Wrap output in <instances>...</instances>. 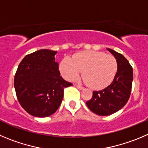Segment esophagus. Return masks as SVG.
Here are the masks:
<instances>
[{"instance_id": "34e87169", "label": "esophagus", "mask_w": 148, "mask_h": 148, "mask_svg": "<svg viewBox=\"0 0 148 148\" xmlns=\"http://www.w3.org/2000/svg\"><path fill=\"white\" fill-rule=\"evenodd\" d=\"M76 87H77V88H78L79 90H82V89H83V87L80 86V85H76Z\"/></svg>"}]
</instances>
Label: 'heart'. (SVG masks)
I'll return each mask as SVG.
<instances>
[{"instance_id": "b5f03b06", "label": "heart", "mask_w": 148, "mask_h": 148, "mask_svg": "<svg viewBox=\"0 0 148 148\" xmlns=\"http://www.w3.org/2000/svg\"><path fill=\"white\" fill-rule=\"evenodd\" d=\"M118 70L116 59L112 55L98 51L79 52L72 58L66 57L60 64L63 77L72 80L82 71L84 82L92 89L101 90L112 83Z\"/></svg>"}]
</instances>
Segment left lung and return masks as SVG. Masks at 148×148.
<instances>
[{
	"label": "left lung",
	"mask_w": 148,
	"mask_h": 148,
	"mask_svg": "<svg viewBox=\"0 0 148 148\" xmlns=\"http://www.w3.org/2000/svg\"><path fill=\"white\" fill-rule=\"evenodd\" d=\"M114 57L118 71L109 86L93 91L90 100L86 102L91 111L98 115H110L122 109L129 99L133 81V69L123 55L107 48Z\"/></svg>",
	"instance_id": "1"
}]
</instances>
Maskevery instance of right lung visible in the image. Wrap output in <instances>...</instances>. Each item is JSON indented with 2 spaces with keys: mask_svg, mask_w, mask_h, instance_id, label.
<instances>
[{
  "mask_svg": "<svg viewBox=\"0 0 148 148\" xmlns=\"http://www.w3.org/2000/svg\"><path fill=\"white\" fill-rule=\"evenodd\" d=\"M57 51L40 49L27 55L18 66L14 80L16 97L31 115L45 118L60 107L65 88L72 85L60 76L55 61Z\"/></svg>",
  "mask_w": 148,
  "mask_h": 148,
  "instance_id": "right-lung-1",
  "label": "right lung"
}]
</instances>
